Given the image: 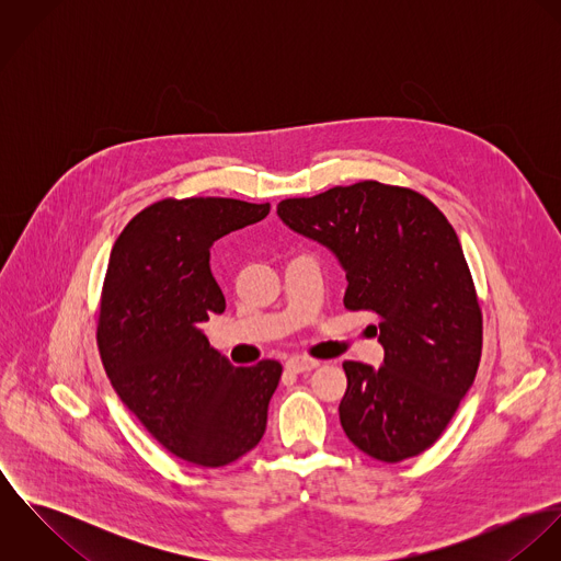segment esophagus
<instances>
[{
    "label": "esophagus",
    "mask_w": 561,
    "mask_h": 561,
    "mask_svg": "<svg viewBox=\"0 0 561 561\" xmlns=\"http://www.w3.org/2000/svg\"><path fill=\"white\" fill-rule=\"evenodd\" d=\"M287 371L291 374H305V371H311L316 367H320V360L316 358H307V356H291L287 363H285Z\"/></svg>",
    "instance_id": "1"
}]
</instances>
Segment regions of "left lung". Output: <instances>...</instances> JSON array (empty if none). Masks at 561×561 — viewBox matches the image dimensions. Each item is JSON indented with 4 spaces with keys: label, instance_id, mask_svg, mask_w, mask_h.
Wrapping results in <instances>:
<instances>
[{
    "label": "left lung",
    "instance_id": "1",
    "mask_svg": "<svg viewBox=\"0 0 561 561\" xmlns=\"http://www.w3.org/2000/svg\"><path fill=\"white\" fill-rule=\"evenodd\" d=\"M276 214L334 254L347 278L345 309L380 318L382 365L343 363L347 438L382 462L425 451L480 367V305L454 227L419 192L378 181L287 198Z\"/></svg>",
    "mask_w": 561,
    "mask_h": 561
}]
</instances>
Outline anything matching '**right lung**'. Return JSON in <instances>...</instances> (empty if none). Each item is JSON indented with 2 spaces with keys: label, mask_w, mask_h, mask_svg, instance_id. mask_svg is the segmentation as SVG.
<instances>
[{
  "label": "right lung",
  "mask_w": 561,
  "mask_h": 561,
  "mask_svg": "<svg viewBox=\"0 0 561 561\" xmlns=\"http://www.w3.org/2000/svg\"><path fill=\"white\" fill-rule=\"evenodd\" d=\"M267 214L270 203L168 198L140 211L110 254L96 332L107 378L153 438L198 467L259 445L283 374L276 360L236 367L201 328L227 307L214 241Z\"/></svg>",
  "instance_id": "1"
}]
</instances>
